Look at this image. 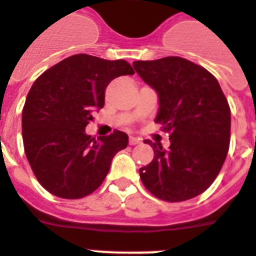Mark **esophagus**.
Wrapping results in <instances>:
<instances>
[{
  "label": "esophagus",
  "mask_w": 256,
  "mask_h": 256,
  "mask_svg": "<svg viewBox=\"0 0 256 256\" xmlns=\"http://www.w3.org/2000/svg\"><path fill=\"white\" fill-rule=\"evenodd\" d=\"M128 142H130V145H138V144H141V140L137 137H130Z\"/></svg>",
  "instance_id": "1"
}]
</instances>
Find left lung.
<instances>
[{"mask_svg": "<svg viewBox=\"0 0 256 256\" xmlns=\"http://www.w3.org/2000/svg\"><path fill=\"white\" fill-rule=\"evenodd\" d=\"M134 70L156 90V120L170 132L168 149L153 148L152 162L140 168L144 186L168 202L200 196L214 182L229 149L230 110L218 81L202 66L179 56L136 60Z\"/></svg>", "mask_w": 256, "mask_h": 256, "instance_id": "left-lung-1", "label": "left lung"}]
</instances>
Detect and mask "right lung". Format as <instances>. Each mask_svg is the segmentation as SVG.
Instances as JSON below:
<instances>
[{
    "instance_id": "right-lung-1",
    "label": "right lung",
    "mask_w": 256,
    "mask_h": 256,
    "mask_svg": "<svg viewBox=\"0 0 256 256\" xmlns=\"http://www.w3.org/2000/svg\"><path fill=\"white\" fill-rule=\"evenodd\" d=\"M134 74L126 60L77 54L38 78L22 110V142L28 162L52 196L78 200L103 183L114 156L128 137L114 132L99 141L85 133L92 114L104 106L107 85Z\"/></svg>"
}]
</instances>
